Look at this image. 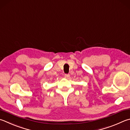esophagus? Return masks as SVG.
Here are the masks:
<instances>
[{
	"label": "esophagus",
	"instance_id": "1",
	"mask_svg": "<svg viewBox=\"0 0 130 130\" xmlns=\"http://www.w3.org/2000/svg\"><path fill=\"white\" fill-rule=\"evenodd\" d=\"M64 77H65V78H69L70 77V75L69 74H65L64 75Z\"/></svg>",
	"mask_w": 130,
	"mask_h": 130
}]
</instances>
